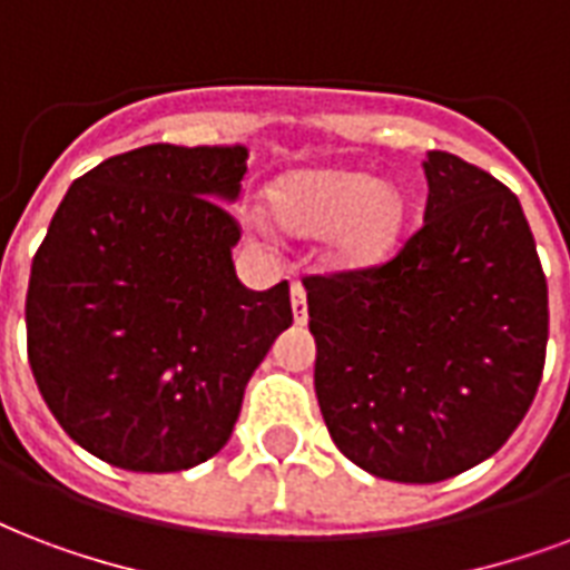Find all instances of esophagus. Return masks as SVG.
<instances>
[{"mask_svg": "<svg viewBox=\"0 0 570 570\" xmlns=\"http://www.w3.org/2000/svg\"><path fill=\"white\" fill-rule=\"evenodd\" d=\"M289 302H293L295 323L298 325L307 323V293H304L302 284H293V289H289Z\"/></svg>", "mask_w": 570, "mask_h": 570, "instance_id": "1", "label": "esophagus"}]
</instances>
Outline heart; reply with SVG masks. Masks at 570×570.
Masks as SVG:
<instances>
[{
	"label": "heart",
	"mask_w": 570,
	"mask_h": 570,
	"mask_svg": "<svg viewBox=\"0 0 570 570\" xmlns=\"http://www.w3.org/2000/svg\"><path fill=\"white\" fill-rule=\"evenodd\" d=\"M263 208L286 236L328 242L332 266L362 272L385 263L401 245L406 197L373 173L343 167H298L263 190ZM245 224L268 236L266 217L247 212Z\"/></svg>",
	"instance_id": "1"
}]
</instances>
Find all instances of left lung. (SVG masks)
Segmentation results:
<instances>
[{
    "mask_svg": "<svg viewBox=\"0 0 570 570\" xmlns=\"http://www.w3.org/2000/svg\"><path fill=\"white\" fill-rule=\"evenodd\" d=\"M421 167L424 227L401 254L304 281L325 428L355 466L403 484L497 454L547 350V281L520 199L451 151Z\"/></svg>",
    "mask_w": 570,
    "mask_h": 570,
    "instance_id": "left-lung-1",
    "label": "left lung"
}]
</instances>
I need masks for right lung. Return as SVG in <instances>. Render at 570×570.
I'll list each match as a JSON object with an SVG mask.
<instances>
[{"mask_svg":"<svg viewBox=\"0 0 570 570\" xmlns=\"http://www.w3.org/2000/svg\"><path fill=\"white\" fill-rule=\"evenodd\" d=\"M247 146L151 142L73 181L26 293L29 364L80 449L128 472L206 463L247 380L293 325L289 284L233 266Z\"/></svg>","mask_w":570,"mask_h":570,"instance_id":"right-lung-1","label":"right lung"}]
</instances>
